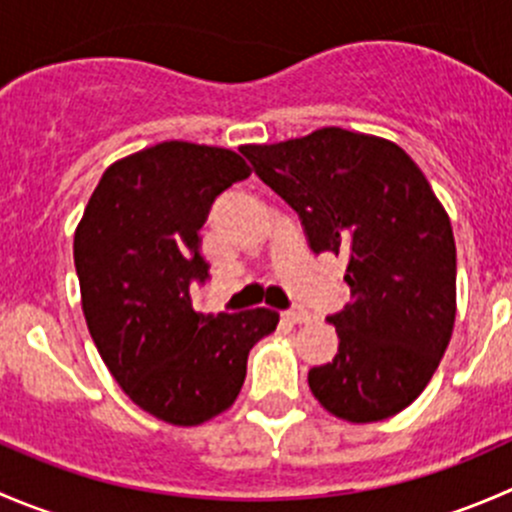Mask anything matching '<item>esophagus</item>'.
<instances>
[{"label":"esophagus","instance_id":"1","mask_svg":"<svg viewBox=\"0 0 512 512\" xmlns=\"http://www.w3.org/2000/svg\"><path fill=\"white\" fill-rule=\"evenodd\" d=\"M285 319H287V322H292V324H304V322H309V319H312V314H309L304 307H292V309H287V312H285Z\"/></svg>","mask_w":512,"mask_h":512}]
</instances>
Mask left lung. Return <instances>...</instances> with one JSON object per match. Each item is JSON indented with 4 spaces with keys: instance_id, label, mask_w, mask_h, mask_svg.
<instances>
[{
    "instance_id": "8db88e82",
    "label": "left lung",
    "mask_w": 512,
    "mask_h": 512,
    "mask_svg": "<svg viewBox=\"0 0 512 512\" xmlns=\"http://www.w3.org/2000/svg\"><path fill=\"white\" fill-rule=\"evenodd\" d=\"M242 153L312 252L347 257L352 302L327 317L339 349L309 369L314 399L352 423L396 416L426 389L456 322V242L426 175L396 143L337 126Z\"/></svg>"
}]
</instances>
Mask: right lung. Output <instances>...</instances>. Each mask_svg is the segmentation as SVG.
<instances>
[{
    "instance_id": "obj_1",
    "label": "right lung",
    "mask_w": 512,
    "mask_h": 512,
    "mask_svg": "<svg viewBox=\"0 0 512 512\" xmlns=\"http://www.w3.org/2000/svg\"><path fill=\"white\" fill-rule=\"evenodd\" d=\"M252 168L235 151L165 141L116 160L74 235L81 307L103 364L128 399L173 426L235 404L250 349L275 332V309L200 314L208 280L200 227L215 198Z\"/></svg>"
}]
</instances>
